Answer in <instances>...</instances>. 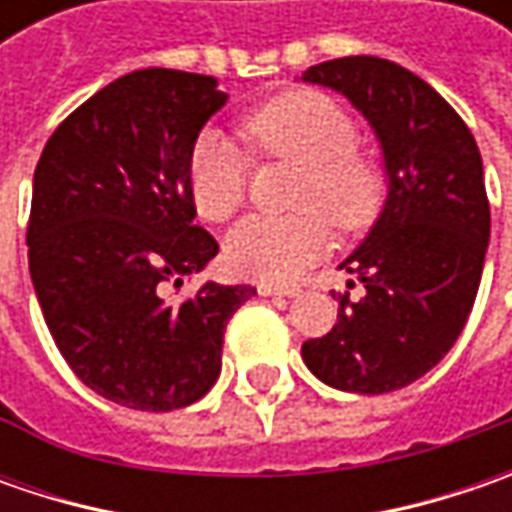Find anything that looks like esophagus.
<instances>
[{"label":"esophagus","mask_w":512,"mask_h":512,"mask_svg":"<svg viewBox=\"0 0 512 512\" xmlns=\"http://www.w3.org/2000/svg\"><path fill=\"white\" fill-rule=\"evenodd\" d=\"M259 290V296H299V287H285V285H270V282H262V285L256 287Z\"/></svg>","instance_id":"34e87169"}]
</instances>
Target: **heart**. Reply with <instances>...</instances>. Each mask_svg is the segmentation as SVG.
Segmentation results:
<instances>
[{"label": "heart", "mask_w": 512, "mask_h": 512, "mask_svg": "<svg viewBox=\"0 0 512 512\" xmlns=\"http://www.w3.org/2000/svg\"><path fill=\"white\" fill-rule=\"evenodd\" d=\"M242 136L259 156L302 165L290 216H247L230 230L225 253L247 279L293 282L330 247V223L356 230L379 213L384 179L379 165L356 150V125L330 96L299 88L265 102L242 119ZM187 187L207 222H227L247 199L242 150L205 130L187 159Z\"/></svg>", "instance_id": "1"}]
</instances>
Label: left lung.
<instances>
[{"instance_id":"obj_1","label":"left lung","mask_w":512,"mask_h":512,"mask_svg":"<svg viewBox=\"0 0 512 512\" xmlns=\"http://www.w3.org/2000/svg\"><path fill=\"white\" fill-rule=\"evenodd\" d=\"M302 79L362 113L387 173L376 225L339 265L356 273L362 299L342 293L339 322L307 339L302 359L336 390L390 393L442 362L473 310L490 242L482 153L462 116L396 62L344 56Z\"/></svg>"}]
</instances>
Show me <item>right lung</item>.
<instances>
[{"mask_svg": "<svg viewBox=\"0 0 512 512\" xmlns=\"http://www.w3.org/2000/svg\"><path fill=\"white\" fill-rule=\"evenodd\" d=\"M225 102L213 76L133 70L53 130L33 173L28 262L50 336L90 390L130 410L199 402L230 316L256 293L207 282L165 296L219 253L193 225L187 159Z\"/></svg>", "mask_w": 512, "mask_h": 512, "instance_id": "right-lung-1", "label": "right lung"}]
</instances>
